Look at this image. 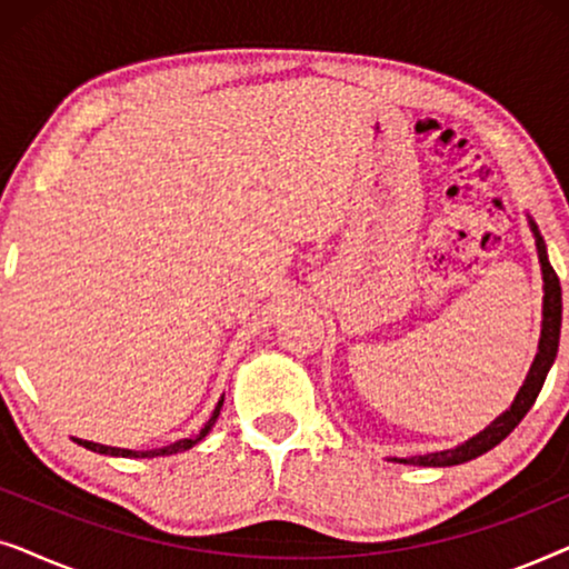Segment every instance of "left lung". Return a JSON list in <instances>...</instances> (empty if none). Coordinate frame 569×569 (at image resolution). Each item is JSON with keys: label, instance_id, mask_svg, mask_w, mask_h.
<instances>
[{"label": "left lung", "instance_id": "8db88e82", "mask_svg": "<svg viewBox=\"0 0 569 569\" xmlns=\"http://www.w3.org/2000/svg\"><path fill=\"white\" fill-rule=\"evenodd\" d=\"M528 228H531L533 238H536V253H539V263H541V279H543V306H541V337H539V352H536L531 370L520 386V391L512 399L510 409H505L495 422H489L485 430L473 435L461 446L450 448V450H440V453H427V456H411V458H391L396 463H409V466H458L471 461V458H479L487 450H492L495 446L508 438V435L516 430L520 419L528 415V409L533 407L536 396H539L543 380H547V372L551 370L557 357V347H559V329H562V287H559V279L551 269L549 256H547V243H543L539 228L531 220V214H526Z\"/></svg>", "mask_w": 569, "mask_h": 569}]
</instances>
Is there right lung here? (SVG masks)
Returning <instances> with one entry per match:
<instances>
[{
	"label": "right lung",
	"instance_id": "obj_1",
	"mask_svg": "<svg viewBox=\"0 0 569 569\" xmlns=\"http://www.w3.org/2000/svg\"><path fill=\"white\" fill-rule=\"evenodd\" d=\"M224 403V396H220V401H217V407L212 411V417L207 419V425L201 427V430L197 435H191V438H183V440H176L170 442V446L166 448H152V450H129V448H111V446H100V442H92V440H82V438H74L77 446L88 448L92 450V453H100V456H116V458H154V456H173V453H183V450H189L197 446V442H201L209 435V430H212L217 417H220V409Z\"/></svg>",
	"mask_w": 569,
	"mask_h": 569
}]
</instances>
